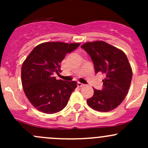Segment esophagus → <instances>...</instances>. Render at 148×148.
Wrapping results in <instances>:
<instances>
[{"instance_id": "1", "label": "esophagus", "mask_w": 148, "mask_h": 148, "mask_svg": "<svg viewBox=\"0 0 148 148\" xmlns=\"http://www.w3.org/2000/svg\"><path fill=\"white\" fill-rule=\"evenodd\" d=\"M77 86H78L79 87H83V86H84V84L80 82H77Z\"/></svg>"}]
</instances>
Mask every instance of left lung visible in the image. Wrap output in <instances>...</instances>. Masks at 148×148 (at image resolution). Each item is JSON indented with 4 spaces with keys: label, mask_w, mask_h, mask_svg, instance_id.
Segmentation results:
<instances>
[{
    "label": "left lung",
    "mask_w": 148,
    "mask_h": 148,
    "mask_svg": "<svg viewBox=\"0 0 148 148\" xmlns=\"http://www.w3.org/2000/svg\"><path fill=\"white\" fill-rule=\"evenodd\" d=\"M90 56L95 73H102L101 90L94 89V95L87 99L91 108L109 112L118 107L126 97L130 86L132 71L122 51L102 41L85 43L81 46Z\"/></svg>",
    "instance_id": "left-lung-1"
}]
</instances>
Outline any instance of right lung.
<instances>
[{
    "label": "right lung",
    "instance_id": "obj_1",
    "mask_svg": "<svg viewBox=\"0 0 148 148\" xmlns=\"http://www.w3.org/2000/svg\"><path fill=\"white\" fill-rule=\"evenodd\" d=\"M80 44L46 42L36 46L21 67V81L26 97L38 111L46 114L60 112L66 106L77 82L56 79L66 55Z\"/></svg>",
    "mask_w": 148,
    "mask_h": 148
}]
</instances>
